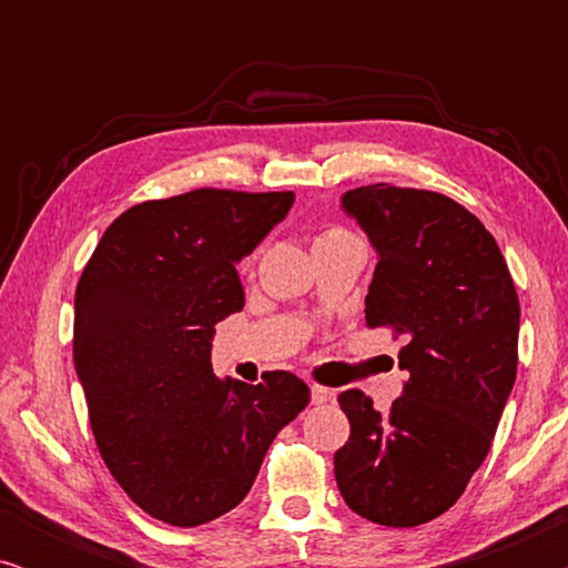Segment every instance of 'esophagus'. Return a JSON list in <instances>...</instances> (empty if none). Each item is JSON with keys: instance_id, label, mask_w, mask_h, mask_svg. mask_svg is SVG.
Masks as SVG:
<instances>
[{"instance_id": "34e87169", "label": "esophagus", "mask_w": 568, "mask_h": 568, "mask_svg": "<svg viewBox=\"0 0 568 568\" xmlns=\"http://www.w3.org/2000/svg\"><path fill=\"white\" fill-rule=\"evenodd\" d=\"M310 395H313L315 406H323V403L331 400L333 393L328 390V387H323V385H313V387H310Z\"/></svg>"}]
</instances>
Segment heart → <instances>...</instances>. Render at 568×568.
<instances>
[{"label":"heart","instance_id":"1","mask_svg":"<svg viewBox=\"0 0 568 568\" xmlns=\"http://www.w3.org/2000/svg\"><path fill=\"white\" fill-rule=\"evenodd\" d=\"M333 237H352V232H348L346 227H341V224H328L317 240H333Z\"/></svg>","mask_w":568,"mask_h":568}]
</instances>
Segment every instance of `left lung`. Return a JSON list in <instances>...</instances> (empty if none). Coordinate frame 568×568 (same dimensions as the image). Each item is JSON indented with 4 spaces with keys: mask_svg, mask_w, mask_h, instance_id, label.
I'll return each mask as SVG.
<instances>
[{
    "mask_svg": "<svg viewBox=\"0 0 568 568\" xmlns=\"http://www.w3.org/2000/svg\"><path fill=\"white\" fill-rule=\"evenodd\" d=\"M344 209L379 255L367 328L406 338L408 383L387 410L362 390L338 395L352 434L333 470L356 515L416 527L460 499L491 449L517 377V290L491 232L449 196L375 183Z\"/></svg>",
    "mask_w": 568,
    "mask_h": 568,
    "instance_id": "left-lung-1",
    "label": "left lung"
}]
</instances>
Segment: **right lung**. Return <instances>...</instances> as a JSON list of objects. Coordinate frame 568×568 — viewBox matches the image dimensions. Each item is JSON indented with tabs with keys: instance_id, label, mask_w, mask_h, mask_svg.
<instances>
[{
	"instance_id": "1",
	"label": "right lung",
	"mask_w": 568,
	"mask_h": 568,
	"mask_svg": "<svg viewBox=\"0 0 568 568\" xmlns=\"http://www.w3.org/2000/svg\"><path fill=\"white\" fill-rule=\"evenodd\" d=\"M292 191L196 189L113 220L74 294V367L100 457L146 515L196 527L235 509L266 449L310 403L284 369L216 377L214 325L245 305L237 261Z\"/></svg>"
}]
</instances>
